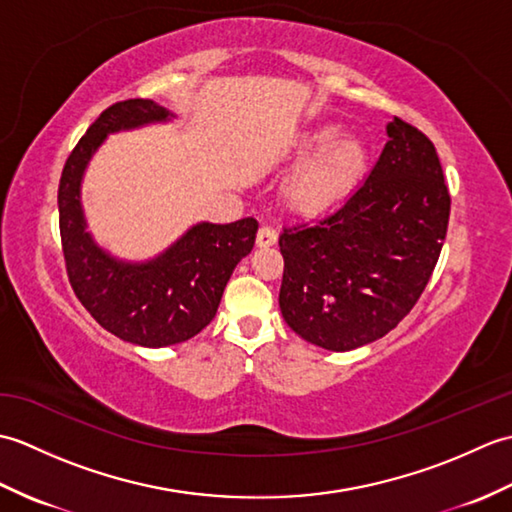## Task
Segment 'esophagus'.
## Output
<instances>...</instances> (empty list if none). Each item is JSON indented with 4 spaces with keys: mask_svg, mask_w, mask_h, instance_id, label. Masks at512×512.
Segmentation results:
<instances>
[{
    "mask_svg": "<svg viewBox=\"0 0 512 512\" xmlns=\"http://www.w3.org/2000/svg\"><path fill=\"white\" fill-rule=\"evenodd\" d=\"M255 242H257L259 248L273 246L277 242V231H275V228H270V226H262V228H259Z\"/></svg>",
    "mask_w": 512,
    "mask_h": 512,
    "instance_id": "34e87169",
    "label": "esophagus"
}]
</instances>
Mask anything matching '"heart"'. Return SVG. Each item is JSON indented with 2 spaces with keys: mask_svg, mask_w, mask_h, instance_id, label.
<instances>
[{
  "mask_svg": "<svg viewBox=\"0 0 512 512\" xmlns=\"http://www.w3.org/2000/svg\"><path fill=\"white\" fill-rule=\"evenodd\" d=\"M308 156L284 182V200L297 213H319L350 193L363 178L369 149L361 138L339 136V129L323 125L303 132L295 147Z\"/></svg>",
  "mask_w": 512,
  "mask_h": 512,
  "instance_id": "b5f03b06",
  "label": "heart"
}]
</instances>
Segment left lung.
<instances>
[{
	"label": "left lung",
	"mask_w": 512,
	"mask_h": 512,
	"mask_svg": "<svg viewBox=\"0 0 512 512\" xmlns=\"http://www.w3.org/2000/svg\"><path fill=\"white\" fill-rule=\"evenodd\" d=\"M341 209L279 235V308L301 339L347 352L407 317L447 237L451 195L431 140L402 118Z\"/></svg>",
	"instance_id": "1"
}]
</instances>
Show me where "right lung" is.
<instances>
[{
    "instance_id": "right-lung-1",
    "label": "right lung",
    "mask_w": 512,
    "mask_h": 512,
    "mask_svg": "<svg viewBox=\"0 0 512 512\" xmlns=\"http://www.w3.org/2000/svg\"><path fill=\"white\" fill-rule=\"evenodd\" d=\"M165 107L129 99L107 107L65 160L59 180V231L70 286L92 317L118 339L167 347L202 332L226 281L255 246L257 220L202 222L147 264L116 262L92 242L81 211V178L107 134L167 121Z\"/></svg>"
}]
</instances>
